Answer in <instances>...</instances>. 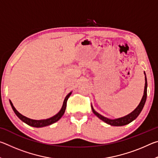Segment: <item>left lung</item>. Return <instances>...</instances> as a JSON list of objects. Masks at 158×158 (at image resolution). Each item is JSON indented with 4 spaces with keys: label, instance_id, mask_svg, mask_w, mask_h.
<instances>
[{
    "label": "left lung",
    "instance_id": "left-lung-1",
    "mask_svg": "<svg viewBox=\"0 0 158 158\" xmlns=\"http://www.w3.org/2000/svg\"><path fill=\"white\" fill-rule=\"evenodd\" d=\"M144 74L146 75L145 73H144ZM146 97H147V79H146V77L145 76V86H144V92H143V95L142 97V99H141L139 105H138L137 107L132 112H131L130 114H129L124 117L119 118L109 119L108 118H106L105 116H102L101 114H98L97 111H95V109H93V106L91 105L92 111L93 113H94V114L96 115L99 118L101 119L102 121H103L104 122H105L106 123L113 125V126H123V125L129 124L130 123H131L132 121H133L134 120L137 118V116L141 113V111H142L143 106L145 105Z\"/></svg>",
    "mask_w": 158,
    "mask_h": 158
}]
</instances>
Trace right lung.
I'll return each instance as SVG.
<instances>
[{"mask_svg":"<svg viewBox=\"0 0 158 158\" xmlns=\"http://www.w3.org/2000/svg\"><path fill=\"white\" fill-rule=\"evenodd\" d=\"M72 94V92H70L69 94L66 96L65 100L63 101V104L62 106V108L60 110V111L58 112L57 114H56L55 116H52V118H49L47 119H44V120H33L31 118H28L24 116H23L22 114H21L19 112L17 109H15V107L13 106V104L12 103L11 100H10V103L12 106V108L13 109V111L15 113V114L23 122H24L25 123L28 124V125L32 127H42L44 126H47V125H52L53 123H54L56 121H58L61 117L63 116V115L65 113V109H66V106H67V101H68V98L70 95Z\"/></svg>","mask_w":158,"mask_h":158,"instance_id":"add662e5","label":"right lung"}]
</instances>
